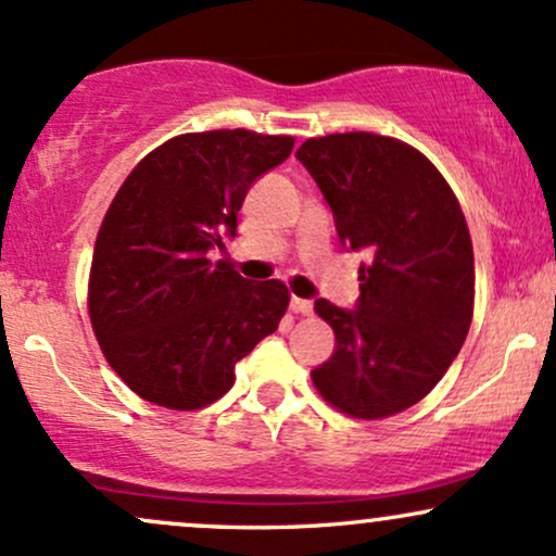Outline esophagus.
<instances>
[{"mask_svg":"<svg viewBox=\"0 0 556 556\" xmlns=\"http://www.w3.org/2000/svg\"><path fill=\"white\" fill-rule=\"evenodd\" d=\"M290 308H292V314H298V316L314 314V303H311V300H305V298H298V295L290 298Z\"/></svg>","mask_w":556,"mask_h":556,"instance_id":"34e87169","label":"esophagus"}]
</instances>
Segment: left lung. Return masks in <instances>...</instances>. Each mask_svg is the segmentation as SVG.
Wrapping results in <instances>:
<instances>
[{
	"mask_svg": "<svg viewBox=\"0 0 556 556\" xmlns=\"http://www.w3.org/2000/svg\"><path fill=\"white\" fill-rule=\"evenodd\" d=\"M295 156L327 198L344 245L371 256L361 266L358 308L316 300L337 350L311 379L344 416H397L439 384L468 337V222L442 172L397 138L334 132L308 138Z\"/></svg>",
	"mask_w": 556,
	"mask_h": 556,
	"instance_id": "1",
	"label": "left lung"
}]
</instances>
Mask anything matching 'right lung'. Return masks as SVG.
Segmentation results:
<instances>
[{
    "instance_id": "right-lung-1",
    "label": "right lung",
    "mask_w": 556,
    "mask_h": 556,
    "mask_svg": "<svg viewBox=\"0 0 556 556\" xmlns=\"http://www.w3.org/2000/svg\"><path fill=\"white\" fill-rule=\"evenodd\" d=\"M295 138L182 132L127 175L96 235L88 316L101 353L138 397L201 410L235 384V363L277 331L290 290L242 279L225 258L248 188Z\"/></svg>"
}]
</instances>
